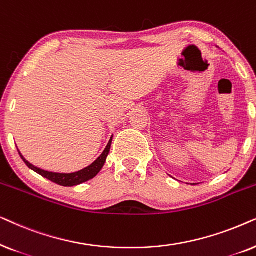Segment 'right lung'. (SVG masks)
<instances>
[{
	"mask_svg": "<svg viewBox=\"0 0 256 256\" xmlns=\"http://www.w3.org/2000/svg\"><path fill=\"white\" fill-rule=\"evenodd\" d=\"M111 142H112V137L110 139V142H108V144L106 145V148H105V150L103 151V153H102V154L98 156V158L94 160L91 165H88V168L80 170V171L74 172V173H54V172L44 171V170H40L38 168H36V166H34L32 164H30L28 160L24 159V156H23L21 153L20 152L18 153L20 156H21L23 162H26V165L28 166L29 168H32V171L38 173V174L44 176V178H46L48 180H50V182L58 184L60 186L71 187V186H76V185H80V184L88 182V180L94 178V176L100 173L102 168L104 166L105 162H106V156L108 154V152H110Z\"/></svg>",
	"mask_w": 256,
	"mask_h": 256,
	"instance_id": "add662e5",
	"label": "right lung"
}]
</instances>
